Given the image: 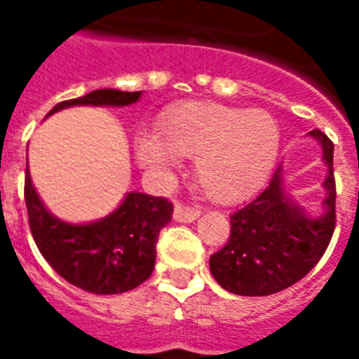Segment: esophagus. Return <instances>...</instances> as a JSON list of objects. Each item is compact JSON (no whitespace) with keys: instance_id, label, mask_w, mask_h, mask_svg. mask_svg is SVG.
Returning a JSON list of instances; mask_svg holds the SVG:
<instances>
[{"instance_id":"esophagus-1","label":"esophagus","mask_w":359,"mask_h":359,"mask_svg":"<svg viewBox=\"0 0 359 359\" xmlns=\"http://www.w3.org/2000/svg\"><path fill=\"white\" fill-rule=\"evenodd\" d=\"M198 215H200V211L192 210V208H184L182 203H177L175 211H172V217L179 223H192V221L198 219Z\"/></svg>"}]
</instances>
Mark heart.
Instances as JSON below:
<instances>
[{"instance_id": "heart-1", "label": "heart", "mask_w": 359, "mask_h": 359, "mask_svg": "<svg viewBox=\"0 0 359 359\" xmlns=\"http://www.w3.org/2000/svg\"><path fill=\"white\" fill-rule=\"evenodd\" d=\"M278 148V125L267 111L211 102L175 107L161 117L159 133L136 136V156L154 171H172L180 156L194 157L196 180L215 202H238L264 187Z\"/></svg>"}]
</instances>
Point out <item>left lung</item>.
Listing matches in <instances>:
<instances>
[{
  "mask_svg": "<svg viewBox=\"0 0 359 359\" xmlns=\"http://www.w3.org/2000/svg\"><path fill=\"white\" fill-rule=\"evenodd\" d=\"M327 163L323 211L311 217L294 203L283 187V167L262 194L231 215V236L225 248L210 257L213 278L225 290L241 296L280 292L313 269L323 257L334 231V175L332 142L321 130H311Z\"/></svg>",
  "mask_w": 359,
  "mask_h": 359,
  "instance_id": "8db88e82",
  "label": "left lung"
}]
</instances>
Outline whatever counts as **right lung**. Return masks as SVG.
Listing matches in <instances>:
<instances>
[{"label":"right lung","mask_w":359,"mask_h":359,"mask_svg":"<svg viewBox=\"0 0 359 359\" xmlns=\"http://www.w3.org/2000/svg\"><path fill=\"white\" fill-rule=\"evenodd\" d=\"M142 92L103 88L57 103L48 117L73 105L123 107L140 100ZM25 202L34 242L46 262L67 283L92 294H121L133 290L151 275L156 265L159 231L172 217L167 198L128 192L107 217L94 223H65L46 210L30 172L25 175Z\"/></svg>","instance_id":"right-lung-1"}]
</instances>
